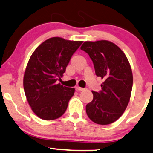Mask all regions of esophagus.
Listing matches in <instances>:
<instances>
[{"label":"esophagus","instance_id":"1","mask_svg":"<svg viewBox=\"0 0 153 153\" xmlns=\"http://www.w3.org/2000/svg\"><path fill=\"white\" fill-rule=\"evenodd\" d=\"M76 90L78 91H85V88H80V87H79V86H76Z\"/></svg>","mask_w":153,"mask_h":153}]
</instances>
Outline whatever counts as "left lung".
Instances as JSON below:
<instances>
[{"label":"left lung","mask_w":153,"mask_h":153,"mask_svg":"<svg viewBox=\"0 0 153 153\" xmlns=\"http://www.w3.org/2000/svg\"><path fill=\"white\" fill-rule=\"evenodd\" d=\"M80 49L93 60L97 76L104 80L102 91H92L93 99L86 105V113L97 124L114 123L130 101L133 80L130 62L122 50L108 40L85 41Z\"/></svg>","instance_id":"obj_1"}]
</instances>
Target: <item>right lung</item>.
<instances>
[{
  "label": "right lung",
  "mask_w": 153,
  "mask_h": 153,
  "mask_svg": "<svg viewBox=\"0 0 153 153\" xmlns=\"http://www.w3.org/2000/svg\"><path fill=\"white\" fill-rule=\"evenodd\" d=\"M82 43L53 37L40 44L31 55L24 73L23 88L31 109L40 118L55 120L65 112L75 88L56 82Z\"/></svg>",
  "instance_id": "1"
}]
</instances>
